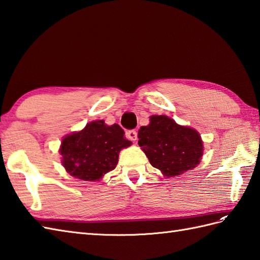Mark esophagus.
I'll use <instances>...</instances> for the list:
<instances>
[{
	"label": "esophagus",
	"mask_w": 260,
	"mask_h": 260,
	"mask_svg": "<svg viewBox=\"0 0 260 260\" xmlns=\"http://www.w3.org/2000/svg\"><path fill=\"white\" fill-rule=\"evenodd\" d=\"M126 135L131 141H136L137 140V132L135 129H129L126 133Z\"/></svg>",
	"instance_id": "1"
}]
</instances>
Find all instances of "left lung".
I'll use <instances>...</instances> for the list:
<instances>
[{
	"label": "left lung",
	"mask_w": 260,
	"mask_h": 260,
	"mask_svg": "<svg viewBox=\"0 0 260 260\" xmlns=\"http://www.w3.org/2000/svg\"><path fill=\"white\" fill-rule=\"evenodd\" d=\"M139 131V145L152 167L165 176H176L196 168L203 153L198 132L176 124L164 115H154Z\"/></svg>",
	"instance_id": "8db88e82"
}]
</instances>
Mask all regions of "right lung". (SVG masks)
Returning <instances> with one entry per match:
<instances>
[{"label": "right lung", "mask_w": 260, "mask_h": 260, "mask_svg": "<svg viewBox=\"0 0 260 260\" xmlns=\"http://www.w3.org/2000/svg\"><path fill=\"white\" fill-rule=\"evenodd\" d=\"M131 144L118 124L107 126L104 120H95L82 131L64 137L60 153L70 175L84 181H97L116 168L119 151Z\"/></svg>", "instance_id": "right-lung-1"}]
</instances>
